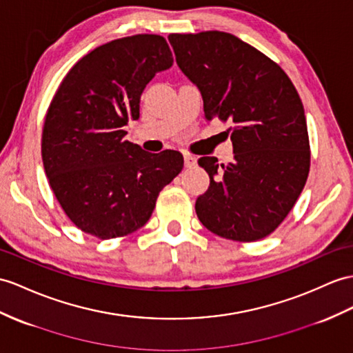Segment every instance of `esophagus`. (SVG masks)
I'll return each instance as SVG.
<instances>
[{
	"instance_id": "esophagus-1",
	"label": "esophagus",
	"mask_w": 353,
	"mask_h": 353,
	"mask_svg": "<svg viewBox=\"0 0 353 353\" xmlns=\"http://www.w3.org/2000/svg\"><path fill=\"white\" fill-rule=\"evenodd\" d=\"M196 157L192 156V154H184V165L185 168H193L196 166Z\"/></svg>"
}]
</instances>
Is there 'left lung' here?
Instances as JSON below:
<instances>
[{
    "instance_id": "8db88e82",
    "label": "left lung",
    "mask_w": 353,
    "mask_h": 353,
    "mask_svg": "<svg viewBox=\"0 0 353 353\" xmlns=\"http://www.w3.org/2000/svg\"><path fill=\"white\" fill-rule=\"evenodd\" d=\"M183 73L199 88L205 118L230 123L234 161L197 160L210 187L196 201L202 225L252 243L276 230L294 208L310 170L303 101L285 70L229 32L168 37Z\"/></svg>"
}]
</instances>
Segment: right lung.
Wrapping results in <instances>:
<instances>
[{
    "mask_svg": "<svg viewBox=\"0 0 353 353\" xmlns=\"http://www.w3.org/2000/svg\"><path fill=\"white\" fill-rule=\"evenodd\" d=\"M174 63L157 34L112 40L82 57L48 108L41 159L49 185L76 228L100 239L130 235L151 217L183 154L143 151L124 139L141 94Z\"/></svg>",
    "mask_w": 353,
    "mask_h": 353,
    "instance_id": "add662e5",
    "label": "right lung"
}]
</instances>
